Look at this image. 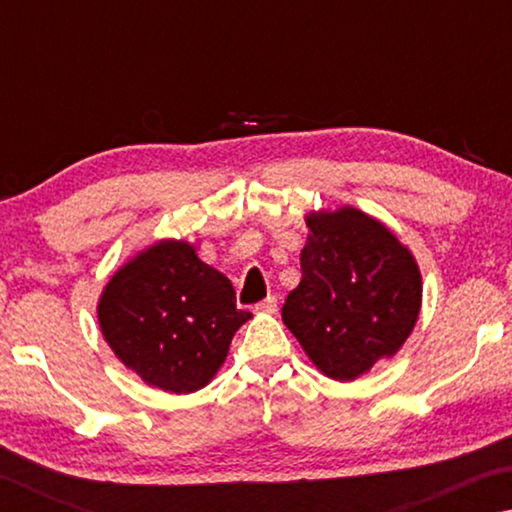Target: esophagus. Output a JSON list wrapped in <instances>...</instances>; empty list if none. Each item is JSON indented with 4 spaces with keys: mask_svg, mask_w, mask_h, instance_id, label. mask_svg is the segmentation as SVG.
Instances as JSON below:
<instances>
[{
    "mask_svg": "<svg viewBox=\"0 0 512 512\" xmlns=\"http://www.w3.org/2000/svg\"><path fill=\"white\" fill-rule=\"evenodd\" d=\"M255 311H257V314H275V311H277V298L275 296H268L262 302H257Z\"/></svg>",
    "mask_w": 512,
    "mask_h": 512,
    "instance_id": "obj_1",
    "label": "esophagus"
}]
</instances>
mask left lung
Returning <instances> with one entry per match:
<instances>
[{"label": "left lung", "mask_w": 512, "mask_h": 512, "mask_svg": "<svg viewBox=\"0 0 512 512\" xmlns=\"http://www.w3.org/2000/svg\"><path fill=\"white\" fill-rule=\"evenodd\" d=\"M305 221L302 280L282 320L323 375L352 381L409 339L422 305L420 268L384 223L357 207Z\"/></svg>", "instance_id": "left-lung-1"}]
</instances>
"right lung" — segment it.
<instances>
[{
    "instance_id": "right-lung-1",
    "label": "right lung",
    "mask_w": 512,
    "mask_h": 512,
    "mask_svg": "<svg viewBox=\"0 0 512 512\" xmlns=\"http://www.w3.org/2000/svg\"><path fill=\"white\" fill-rule=\"evenodd\" d=\"M103 339L146 384L183 395L207 386L237 329L232 282L187 241L162 239L110 277L99 298Z\"/></svg>"
}]
</instances>
